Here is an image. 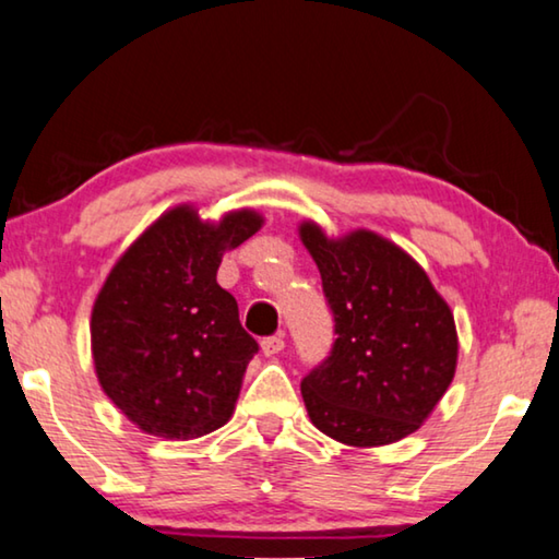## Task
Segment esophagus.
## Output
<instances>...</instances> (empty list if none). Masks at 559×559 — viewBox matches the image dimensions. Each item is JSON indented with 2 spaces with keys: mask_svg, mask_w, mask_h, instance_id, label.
Returning a JSON list of instances; mask_svg holds the SVG:
<instances>
[{
  "mask_svg": "<svg viewBox=\"0 0 559 559\" xmlns=\"http://www.w3.org/2000/svg\"><path fill=\"white\" fill-rule=\"evenodd\" d=\"M282 349H285V337H282V334H274V337H264V340H262V352H264V357H274V355H280Z\"/></svg>",
  "mask_w": 559,
  "mask_h": 559,
  "instance_id": "34e87169",
  "label": "esophagus"
}]
</instances>
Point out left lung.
Masks as SVG:
<instances>
[{"label":"left lung","mask_w":559,"mask_h":559,"mask_svg":"<svg viewBox=\"0 0 559 559\" xmlns=\"http://www.w3.org/2000/svg\"><path fill=\"white\" fill-rule=\"evenodd\" d=\"M299 239L334 314L330 357L302 380L312 425L349 448H382L419 429L457 369V328L427 272L390 239H332L312 219Z\"/></svg>","instance_id":"obj_1"}]
</instances>
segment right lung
Instances as JSON below:
<instances>
[{"label":"right lung","mask_w":559,"mask_h":559,"mask_svg":"<svg viewBox=\"0 0 559 559\" xmlns=\"http://www.w3.org/2000/svg\"><path fill=\"white\" fill-rule=\"evenodd\" d=\"M262 225L254 210L204 222L177 204L107 274L90 322L94 372L142 432L194 440L229 423L257 342L217 270Z\"/></svg>","instance_id":"right-lung-1"}]
</instances>
